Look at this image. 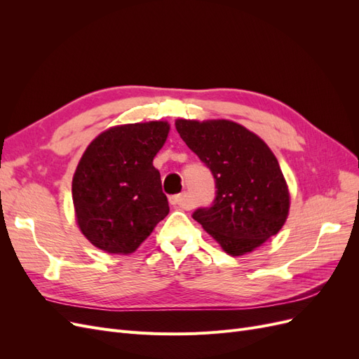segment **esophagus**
Masks as SVG:
<instances>
[{"label":"esophagus","instance_id":"obj_1","mask_svg":"<svg viewBox=\"0 0 359 359\" xmlns=\"http://www.w3.org/2000/svg\"><path fill=\"white\" fill-rule=\"evenodd\" d=\"M169 202L170 205L175 206V208H182V210H187L189 208V201H187V196L186 193H180V194H173V196L169 198Z\"/></svg>","mask_w":359,"mask_h":359}]
</instances>
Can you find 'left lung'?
Returning a JSON list of instances; mask_svg holds the SVG:
<instances>
[{
  "label": "left lung",
  "instance_id": "8db88e82",
  "mask_svg": "<svg viewBox=\"0 0 359 359\" xmlns=\"http://www.w3.org/2000/svg\"><path fill=\"white\" fill-rule=\"evenodd\" d=\"M175 127L215 181L212 203L198 208L193 219L232 256L252 252L274 236L287 219L289 191L264 140L226 119H178Z\"/></svg>",
  "mask_w": 359,
  "mask_h": 359
}]
</instances>
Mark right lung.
Segmentation results:
<instances>
[{
  "mask_svg": "<svg viewBox=\"0 0 359 359\" xmlns=\"http://www.w3.org/2000/svg\"><path fill=\"white\" fill-rule=\"evenodd\" d=\"M168 133L165 121L118 126L83 153L72 184L76 219L91 244L106 253H133L169 214L153 166Z\"/></svg>",
  "mask_w": 359,
  "mask_h": 359,
  "instance_id": "right-lung-1",
  "label": "right lung"
}]
</instances>
